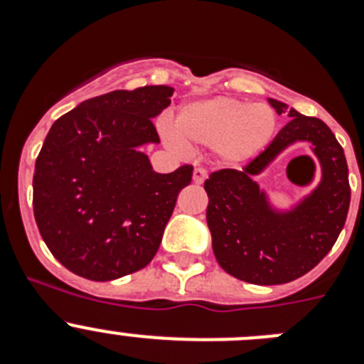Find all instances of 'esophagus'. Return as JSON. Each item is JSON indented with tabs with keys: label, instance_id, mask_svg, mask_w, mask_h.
Instances as JSON below:
<instances>
[{
	"label": "esophagus",
	"instance_id": "obj_1",
	"mask_svg": "<svg viewBox=\"0 0 364 364\" xmlns=\"http://www.w3.org/2000/svg\"><path fill=\"white\" fill-rule=\"evenodd\" d=\"M205 178H208V171H205L204 167H195L193 169V182L195 184H202Z\"/></svg>",
	"mask_w": 364,
	"mask_h": 364
}]
</instances>
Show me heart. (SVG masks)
Masks as SVG:
<instances>
[{"label":"heart","instance_id":"1","mask_svg":"<svg viewBox=\"0 0 364 364\" xmlns=\"http://www.w3.org/2000/svg\"><path fill=\"white\" fill-rule=\"evenodd\" d=\"M275 127L277 114L268 104L213 96L182 105L166 138L176 149L213 147L224 162L242 164L268 146Z\"/></svg>","mask_w":364,"mask_h":364}]
</instances>
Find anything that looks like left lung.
Here are the masks:
<instances>
[{
	"mask_svg": "<svg viewBox=\"0 0 364 364\" xmlns=\"http://www.w3.org/2000/svg\"><path fill=\"white\" fill-rule=\"evenodd\" d=\"M268 102L291 120L242 171L220 169L204 182L217 262L233 277L260 286L291 282L319 264L345 226L350 205L348 166L336 134L319 118L288 111L279 100ZM297 141L312 144L321 180L290 210H277L255 176Z\"/></svg>",
	"mask_w": 364,
	"mask_h": 364,
	"instance_id": "left-lung-1",
	"label": "left lung"
}]
</instances>
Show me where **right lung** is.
<instances>
[{"mask_svg":"<svg viewBox=\"0 0 364 364\" xmlns=\"http://www.w3.org/2000/svg\"><path fill=\"white\" fill-rule=\"evenodd\" d=\"M173 91L146 85L85 100L45 138L32 178L34 218L50 253L80 277L120 279L159 252L193 167L156 173L140 147L160 144L153 120Z\"/></svg>","mask_w":364,"mask_h":364,"instance_id":"add662e5","label":"right lung"}]
</instances>
